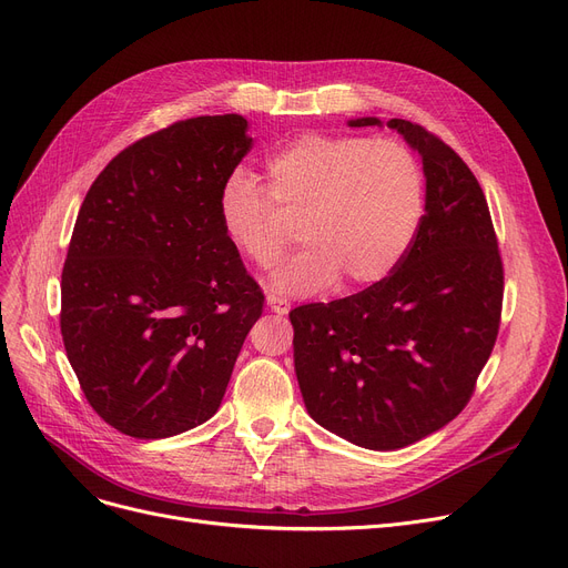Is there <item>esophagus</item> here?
Here are the masks:
<instances>
[{
	"label": "esophagus",
	"mask_w": 568,
	"mask_h": 568,
	"mask_svg": "<svg viewBox=\"0 0 568 568\" xmlns=\"http://www.w3.org/2000/svg\"><path fill=\"white\" fill-rule=\"evenodd\" d=\"M265 303L275 314H288L291 312V303L286 298H280V295H267Z\"/></svg>",
	"instance_id": "esophagus-1"
}]
</instances>
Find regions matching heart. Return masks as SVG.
Here are the masks:
<instances>
[{
    "mask_svg": "<svg viewBox=\"0 0 568 568\" xmlns=\"http://www.w3.org/2000/svg\"><path fill=\"white\" fill-rule=\"evenodd\" d=\"M267 192L247 173L222 189L226 235L256 267H273L298 222L305 247L270 280L310 295L339 277L348 286L384 280L407 254L423 220L425 184L414 152L393 139L305 133L267 159Z\"/></svg>",
    "mask_w": 568,
    "mask_h": 568,
    "instance_id": "b5f03b06",
    "label": "heart"
}]
</instances>
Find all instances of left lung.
I'll return each mask as SVG.
<instances>
[{
  "label": "left lung",
  "instance_id": "left-lung-1",
  "mask_svg": "<svg viewBox=\"0 0 568 568\" xmlns=\"http://www.w3.org/2000/svg\"><path fill=\"white\" fill-rule=\"evenodd\" d=\"M386 124L423 159L425 214L407 254L365 291L288 314L310 416L372 450L416 444L467 407L504 298L490 207L469 166L425 126Z\"/></svg>",
  "mask_w": 568,
  "mask_h": 568
}]
</instances>
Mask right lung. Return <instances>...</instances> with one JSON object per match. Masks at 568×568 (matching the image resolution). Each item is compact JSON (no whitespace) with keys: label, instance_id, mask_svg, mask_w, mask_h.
Returning <instances> with one entry per match:
<instances>
[{"label":"right lung","instance_id":"obj_1","mask_svg":"<svg viewBox=\"0 0 568 568\" xmlns=\"http://www.w3.org/2000/svg\"><path fill=\"white\" fill-rule=\"evenodd\" d=\"M250 148L242 115L180 120L124 148L80 205L60 328L90 407L122 435L166 439L220 409L263 312L220 212Z\"/></svg>","mask_w":568,"mask_h":568}]
</instances>
